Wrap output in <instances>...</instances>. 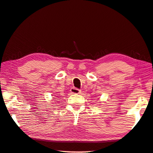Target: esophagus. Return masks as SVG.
<instances>
[{
  "mask_svg": "<svg viewBox=\"0 0 153 153\" xmlns=\"http://www.w3.org/2000/svg\"><path fill=\"white\" fill-rule=\"evenodd\" d=\"M70 91L72 94H79L81 93V90H79V89H77V88H71L70 89Z\"/></svg>",
  "mask_w": 153,
  "mask_h": 153,
  "instance_id": "34e87169",
  "label": "esophagus"
}]
</instances>
